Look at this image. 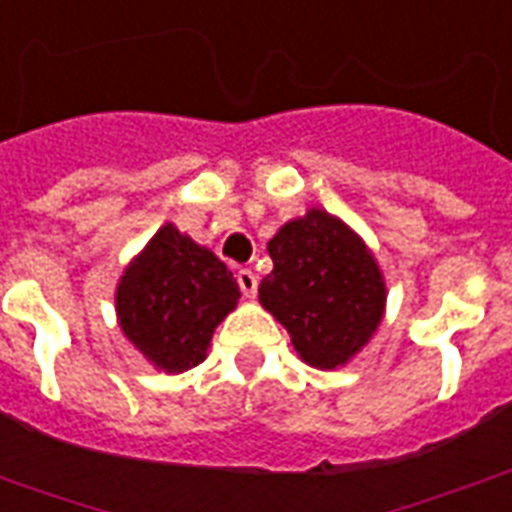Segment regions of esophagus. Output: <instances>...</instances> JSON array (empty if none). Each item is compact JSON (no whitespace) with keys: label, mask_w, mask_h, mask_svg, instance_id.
<instances>
[{"label":"esophagus","mask_w":512,"mask_h":512,"mask_svg":"<svg viewBox=\"0 0 512 512\" xmlns=\"http://www.w3.org/2000/svg\"><path fill=\"white\" fill-rule=\"evenodd\" d=\"M236 279H239V287L241 292H244V298H255L257 295V276L249 268H241L239 273H236Z\"/></svg>","instance_id":"34e87169"}]
</instances>
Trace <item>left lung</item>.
Returning <instances> with one entry per match:
<instances>
[{
    "instance_id": "obj_1",
    "label": "left lung",
    "mask_w": 512,
    "mask_h": 512,
    "mask_svg": "<svg viewBox=\"0 0 512 512\" xmlns=\"http://www.w3.org/2000/svg\"><path fill=\"white\" fill-rule=\"evenodd\" d=\"M273 271L260 306L290 333L311 368L349 365L376 335L386 311V279L360 233L327 209L284 222L268 241Z\"/></svg>"
}]
</instances>
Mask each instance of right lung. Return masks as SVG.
Returning a JSON list of instances; mask_svg holds the SVG:
<instances>
[{
    "mask_svg": "<svg viewBox=\"0 0 512 512\" xmlns=\"http://www.w3.org/2000/svg\"><path fill=\"white\" fill-rule=\"evenodd\" d=\"M239 298L228 265L166 222L123 268L115 314L123 335L152 368L185 373L206 360L214 330Z\"/></svg>",
    "mask_w": 512,
    "mask_h": 512,
    "instance_id": "obj_1",
    "label": "right lung"
}]
</instances>
